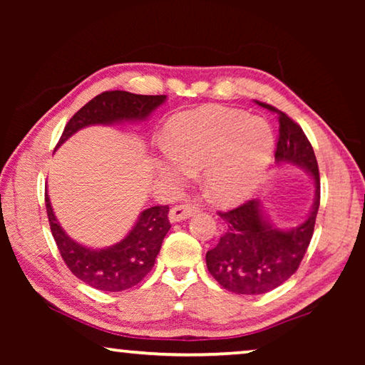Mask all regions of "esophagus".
I'll use <instances>...</instances> for the list:
<instances>
[{
	"mask_svg": "<svg viewBox=\"0 0 365 365\" xmlns=\"http://www.w3.org/2000/svg\"><path fill=\"white\" fill-rule=\"evenodd\" d=\"M197 212V207H195L193 205H180V206H175L170 209L169 212V220L172 224H175V222H182V220H187L190 219L191 215H195Z\"/></svg>",
	"mask_w": 365,
	"mask_h": 365,
	"instance_id": "34e87169",
	"label": "esophagus"
}]
</instances>
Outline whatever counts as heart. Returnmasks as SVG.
<instances>
[{
	"instance_id": "b5f03b06",
	"label": "heart",
	"mask_w": 365,
	"mask_h": 365,
	"mask_svg": "<svg viewBox=\"0 0 365 365\" xmlns=\"http://www.w3.org/2000/svg\"><path fill=\"white\" fill-rule=\"evenodd\" d=\"M168 150L158 163L164 175L183 180L201 169L206 195L220 205L255 193L274 153V133L261 117L224 106H202L168 122Z\"/></svg>"
}]
</instances>
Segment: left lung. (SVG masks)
Here are the masks:
<instances>
[{"instance_id": "8db88e82", "label": "left lung", "mask_w": 365, "mask_h": 365, "mask_svg": "<svg viewBox=\"0 0 365 365\" xmlns=\"http://www.w3.org/2000/svg\"><path fill=\"white\" fill-rule=\"evenodd\" d=\"M257 104L279 114L277 164L304 169L312 177L316 193L307 217L287 230L272 224L259 200H251L228 212H219L227 230L217 246L206 252V265L222 288L237 294L272 292L298 270L311 243L320 205L317 159L302 128L270 104L259 101Z\"/></svg>"}]
</instances>
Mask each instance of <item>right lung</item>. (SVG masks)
Segmentation results:
<instances>
[{
  "label": "right lung",
  "mask_w": 365,
  "mask_h": 365,
  "mask_svg": "<svg viewBox=\"0 0 365 365\" xmlns=\"http://www.w3.org/2000/svg\"><path fill=\"white\" fill-rule=\"evenodd\" d=\"M165 95H135L128 91H104L72 115L61 135L58 148L73 133L88 125H110L119 122L145 120L164 104ZM49 227L64 262L78 280L101 292H123L145 279L153 269L170 222L169 206H153L138 215L132 230L119 243L93 250L67 235L54 215L48 191L45 193Z\"/></svg>",
  "instance_id": "right-lung-1"
}]
</instances>
